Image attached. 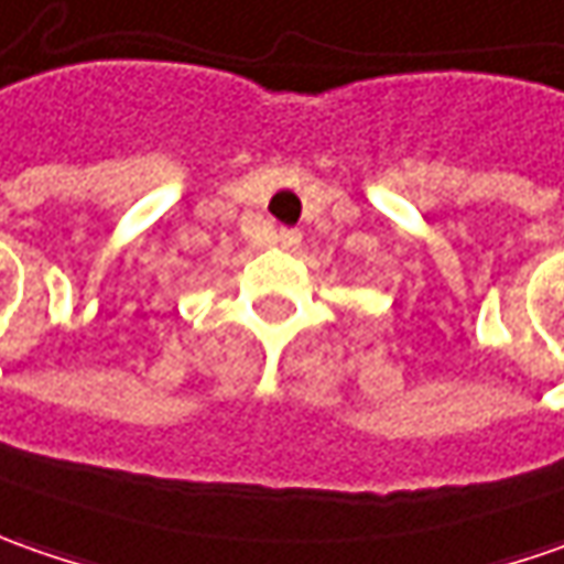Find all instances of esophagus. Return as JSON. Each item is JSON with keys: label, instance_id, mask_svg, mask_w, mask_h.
<instances>
[{"label": "esophagus", "instance_id": "1", "mask_svg": "<svg viewBox=\"0 0 564 564\" xmlns=\"http://www.w3.org/2000/svg\"><path fill=\"white\" fill-rule=\"evenodd\" d=\"M279 245L282 248H297L301 245V231L297 228H279Z\"/></svg>", "mask_w": 564, "mask_h": 564}]
</instances>
